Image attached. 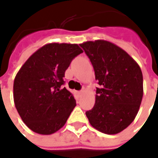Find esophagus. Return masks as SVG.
<instances>
[{
    "label": "esophagus",
    "instance_id": "obj_1",
    "mask_svg": "<svg viewBox=\"0 0 158 158\" xmlns=\"http://www.w3.org/2000/svg\"><path fill=\"white\" fill-rule=\"evenodd\" d=\"M83 93V90H79V91H78V94L79 95V96H81Z\"/></svg>",
    "mask_w": 158,
    "mask_h": 158
}]
</instances>
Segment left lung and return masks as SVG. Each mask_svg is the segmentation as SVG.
Masks as SVG:
<instances>
[{"mask_svg":"<svg viewBox=\"0 0 158 158\" xmlns=\"http://www.w3.org/2000/svg\"><path fill=\"white\" fill-rule=\"evenodd\" d=\"M79 45L89 57L100 85L93 109L85 112L87 118L101 133H121L139 110L143 98L140 68L125 50L108 41H88Z\"/></svg>","mask_w":158,"mask_h":158,"instance_id":"1","label":"left lung"}]
</instances>
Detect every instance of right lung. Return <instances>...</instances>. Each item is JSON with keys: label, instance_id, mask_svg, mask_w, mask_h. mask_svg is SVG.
Returning <instances> with one entry per match:
<instances>
[{"label": "right lung", "instance_id": "right-lung-1", "mask_svg": "<svg viewBox=\"0 0 158 158\" xmlns=\"http://www.w3.org/2000/svg\"><path fill=\"white\" fill-rule=\"evenodd\" d=\"M83 53L78 44H48L30 56L14 82V100L22 121L31 130L49 135L60 129L76 106L63 87L65 72Z\"/></svg>", "mask_w": 158, "mask_h": 158}]
</instances>
